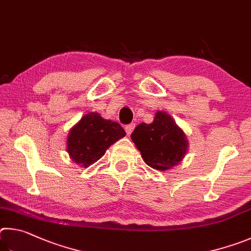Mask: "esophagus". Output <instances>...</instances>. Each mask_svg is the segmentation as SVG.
<instances>
[{
	"mask_svg": "<svg viewBox=\"0 0 251 251\" xmlns=\"http://www.w3.org/2000/svg\"><path fill=\"white\" fill-rule=\"evenodd\" d=\"M135 128V123H130V125H128V126H126V134L128 135H130L131 133H132V131H133V129Z\"/></svg>",
	"mask_w": 251,
	"mask_h": 251,
	"instance_id": "34e87169",
	"label": "esophagus"
}]
</instances>
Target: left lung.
I'll return each mask as SVG.
<instances>
[{"mask_svg": "<svg viewBox=\"0 0 251 251\" xmlns=\"http://www.w3.org/2000/svg\"><path fill=\"white\" fill-rule=\"evenodd\" d=\"M144 162L152 169L166 171L182 161L187 151L183 131L169 114L157 111L152 123H140L131 134Z\"/></svg>", "mask_w": 251, "mask_h": 251, "instance_id": "1", "label": "left lung"}]
</instances>
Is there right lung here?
Wrapping results in <instances>:
<instances>
[{"label": "right lung", "mask_w": 251, "mask_h": 251, "mask_svg": "<svg viewBox=\"0 0 251 251\" xmlns=\"http://www.w3.org/2000/svg\"><path fill=\"white\" fill-rule=\"evenodd\" d=\"M125 135V129L118 122L105 120L97 112H91L83 116L70 130L67 151L75 163L88 168Z\"/></svg>", "instance_id": "1"}]
</instances>
